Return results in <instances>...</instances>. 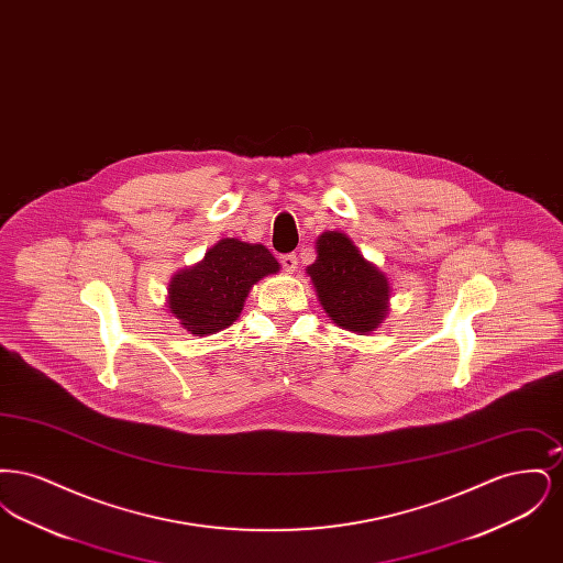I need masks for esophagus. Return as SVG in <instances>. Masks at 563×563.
Here are the masks:
<instances>
[{
  "label": "esophagus",
  "instance_id": "34e87169",
  "mask_svg": "<svg viewBox=\"0 0 563 563\" xmlns=\"http://www.w3.org/2000/svg\"><path fill=\"white\" fill-rule=\"evenodd\" d=\"M280 266L287 269V272H295V268H297V257H295L294 253L280 255Z\"/></svg>",
  "mask_w": 563,
  "mask_h": 563
}]
</instances>
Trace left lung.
Instances as JSON below:
<instances>
[{
  "label": "left lung",
  "instance_id": "left-lung-1",
  "mask_svg": "<svg viewBox=\"0 0 563 563\" xmlns=\"http://www.w3.org/2000/svg\"><path fill=\"white\" fill-rule=\"evenodd\" d=\"M308 276L327 317L358 335L372 333L388 314L390 287L384 272L367 262L342 232H322Z\"/></svg>",
  "mask_w": 563,
  "mask_h": 563
}]
</instances>
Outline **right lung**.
<instances>
[{
    "instance_id": "add662e5",
    "label": "right lung",
    "mask_w": 563,
    "mask_h": 563,
    "mask_svg": "<svg viewBox=\"0 0 563 563\" xmlns=\"http://www.w3.org/2000/svg\"><path fill=\"white\" fill-rule=\"evenodd\" d=\"M278 269L264 244L223 239L202 262L170 278L168 310L191 335H211L236 321L251 287Z\"/></svg>"
}]
</instances>
